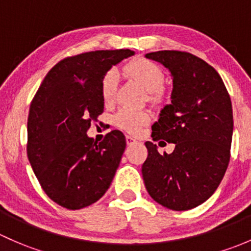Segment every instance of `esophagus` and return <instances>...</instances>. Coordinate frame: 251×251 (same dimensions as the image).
Returning a JSON list of instances; mask_svg holds the SVG:
<instances>
[{"label": "esophagus", "instance_id": "obj_1", "mask_svg": "<svg viewBox=\"0 0 251 251\" xmlns=\"http://www.w3.org/2000/svg\"><path fill=\"white\" fill-rule=\"evenodd\" d=\"M126 144H128V145H133V144L136 143L135 139H134L133 136H130V135H126Z\"/></svg>", "mask_w": 251, "mask_h": 251}]
</instances>
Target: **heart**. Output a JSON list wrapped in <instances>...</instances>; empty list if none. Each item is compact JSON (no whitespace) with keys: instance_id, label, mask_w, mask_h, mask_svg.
<instances>
[{"instance_id":"obj_1","label":"heart","mask_w":251,"mask_h":251,"mask_svg":"<svg viewBox=\"0 0 251 251\" xmlns=\"http://www.w3.org/2000/svg\"><path fill=\"white\" fill-rule=\"evenodd\" d=\"M125 72L131 78L138 81L147 92L150 93V99L152 101H159L162 97V88L164 84V74L158 65L146 59H138L125 66ZM118 72L116 70H110L105 74L101 81V97L105 102L112 101L115 98L118 86ZM150 121V115L146 112L138 111L121 110L113 117V123L116 126L136 134L140 131L145 125Z\"/></svg>"}]
</instances>
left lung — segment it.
I'll use <instances>...</instances> for the list:
<instances>
[{
	"label": "left lung",
	"mask_w": 251,
	"mask_h": 251,
	"mask_svg": "<svg viewBox=\"0 0 251 251\" xmlns=\"http://www.w3.org/2000/svg\"><path fill=\"white\" fill-rule=\"evenodd\" d=\"M145 56L162 64L173 78L170 104L161 110L151 136L175 144V149L159 154L156 144L145 143L149 154L141 168L144 182L157 203L188 210L215 192L228 167L231 98L216 70L193 54L159 50Z\"/></svg>",
	"instance_id": "8db88e82"
}]
</instances>
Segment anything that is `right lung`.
Masks as SVG:
<instances>
[{"instance_id": "right-lung-1", "label": "right lung", "mask_w": 251, "mask_h": 251, "mask_svg": "<svg viewBox=\"0 0 251 251\" xmlns=\"http://www.w3.org/2000/svg\"><path fill=\"white\" fill-rule=\"evenodd\" d=\"M130 49L95 50L59 61L38 88L27 118V157L46 195L77 210L99 201L112 182L126 149L120 130L101 143L87 135L104 111L101 81Z\"/></svg>"}]
</instances>
